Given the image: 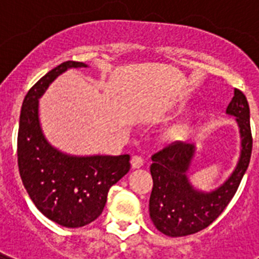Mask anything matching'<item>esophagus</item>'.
Returning a JSON list of instances; mask_svg holds the SVG:
<instances>
[{
    "instance_id": "1",
    "label": "esophagus",
    "mask_w": 259,
    "mask_h": 259,
    "mask_svg": "<svg viewBox=\"0 0 259 259\" xmlns=\"http://www.w3.org/2000/svg\"><path fill=\"white\" fill-rule=\"evenodd\" d=\"M131 164L132 168H140L144 164V158L141 155H134L131 159Z\"/></svg>"
}]
</instances>
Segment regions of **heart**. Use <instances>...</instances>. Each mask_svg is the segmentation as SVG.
Masks as SVG:
<instances>
[{"label":"heart","instance_id":"1","mask_svg":"<svg viewBox=\"0 0 259 259\" xmlns=\"http://www.w3.org/2000/svg\"><path fill=\"white\" fill-rule=\"evenodd\" d=\"M184 131H185V125L179 124V125H176V127L172 130V135L174 136H182V135L184 134Z\"/></svg>","mask_w":259,"mask_h":259}]
</instances>
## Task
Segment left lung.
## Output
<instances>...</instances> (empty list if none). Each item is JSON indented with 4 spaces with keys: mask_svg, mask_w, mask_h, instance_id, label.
<instances>
[{
    "mask_svg": "<svg viewBox=\"0 0 259 259\" xmlns=\"http://www.w3.org/2000/svg\"><path fill=\"white\" fill-rule=\"evenodd\" d=\"M226 113L236 118L241 152L230 178L214 191H198L189 183L187 172L196 152L193 144L176 141L153 154L150 219L155 228L167 236H188L206 228L223 212L239 188L253 148L249 105L241 91L235 89Z\"/></svg>",
    "mask_w": 259,
    "mask_h": 259,
    "instance_id": "1",
    "label": "left lung"
}]
</instances>
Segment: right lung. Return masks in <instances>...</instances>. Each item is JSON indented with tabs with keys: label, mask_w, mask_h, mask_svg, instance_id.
I'll list each match as a JSON object with an SVG mask.
<instances>
[{
	"label": "right lung",
	"mask_w": 259,
	"mask_h": 259,
	"mask_svg": "<svg viewBox=\"0 0 259 259\" xmlns=\"http://www.w3.org/2000/svg\"><path fill=\"white\" fill-rule=\"evenodd\" d=\"M87 67L67 61L28 91L20 110L18 166L27 193L50 221L67 228L83 227L101 215L109 189L130 171V155L77 157L62 153L45 139L38 120V98L68 68Z\"/></svg>",
	"instance_id": "add662e5"
}]
</instances>
